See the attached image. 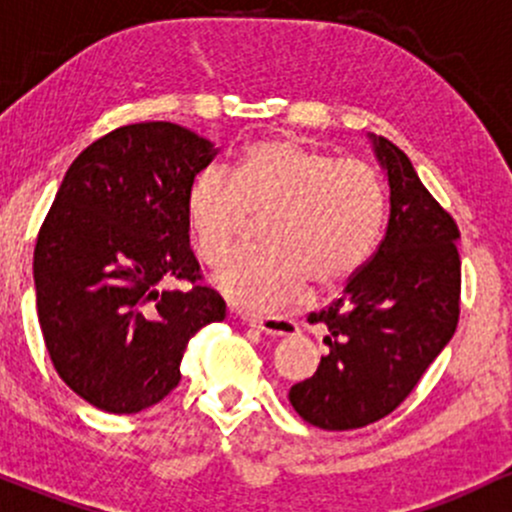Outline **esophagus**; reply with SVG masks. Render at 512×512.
<instances>
[{"mask_svg": "<svg viewBox=\"0 0 512 512\" xmlns=\"http://www.w3.org/2000/svg\"><path fill=\"white\" fill-rule=\"evenodd\" d=\"M246 324L268 333V336H297L300 333V326L285 317H249Z\"/></svg>", "mask_w": 512, "mask_h": 512, "instance_id": "1", "label": "esophagus"}]
</instances>
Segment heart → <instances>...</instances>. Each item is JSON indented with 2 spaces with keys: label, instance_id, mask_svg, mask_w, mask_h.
Wrapping results in <instances>:
<instances>
[{
  "label": "heart",
  "instance_id": "b5f03b06",
  "mask_svg": "<svg viewBox=\"0 0 512 512\" xmlns=\"http://www.w3.org/2000/svg\"><path fill=\"white\" fill-rule=\"evenodd\" d=\"M384 183L370 164L336 159L287 137L251 145L232 176L205 169L188 188V227L198 256L220 266L251 217H266L263 249L232 258L215 283L229 302L273 312L302 295L343 285L375 251Z\"/></svg>",
  "mask_w": 512,
  "mask_h": 512
}]
</instances>
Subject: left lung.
Listing matches in <instances>:
<instances>
[{"mask_svg": "<svg viewBox=\"0 0 512 512\" xmlns=\"http://www.w3.org/2000/svg\"><path fill=\"white\" fill-rule=\"evenodd\" d=\"M389 179V225L343 295L309 314L329 355L290 404L324 430H355L389 416L416 389L459 321V227L423 186L404 152L372 137Z\"/></svg>", "mask_w": 512, "mask_h": 512, "instance_id": "1", "label": "left lung"}]
</instances>
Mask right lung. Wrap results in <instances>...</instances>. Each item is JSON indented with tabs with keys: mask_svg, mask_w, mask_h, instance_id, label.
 Instances as JSON below:
<instances>
[{
	"mask_svg": "<svg viewBox=\"0 0 512 512\" xmlns=\"http://www.w3.org/2000/svg\"><path fill=\"white\" fill-rule=\"evenodd\" d=\"M217 147L166 120L91 142L67 169L33 251L38 321L57 375L96 409L137 413L181 380L188 341L225 319L200 285L186 198ZM183 279L188 291H159Z\"/></svg>",
	"mask_w": 512,
	"mask_h": 512,
	"instance_id": "right-lung-1",
	"label": "right lung"
}]
</instances>
